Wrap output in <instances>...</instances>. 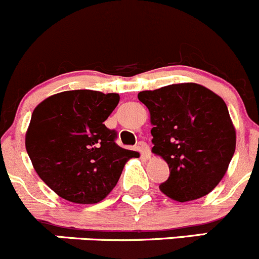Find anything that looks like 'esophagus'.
Here are the masks:
<instances>
[{"label":"esophagus","instance_id":"1","mask_svg":"<svg viewBox=\"0 0 259 259\" xmlns=\"http://www.w3.org/2000/svg\"><path fill=\"white\" fill-rule=\"evenodd\" d=\"M139 150L142 152V155L144 159H148V158L150 157V149L145 143H139Z\"/></svg>","mask_w":259,"mask_h":259}]
</instances>
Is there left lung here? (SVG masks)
<instances>
[{"label":"left lung","mask_w":259,"mask_h":259,"mask_svg":"<svg viewBox=\"0 0 259 259\" xmlns=\"http://www.w3.org/2000/svg\"><path fill=\"white\" fill-rule=\"evenodd\" d=\"M149 110L152 153L169 167L159 186L178 202L211 192L227 173L237 134L224 100L199 83H177L138 94Z\"/></svg>","instance_id":"obj_1"}]
</instances>
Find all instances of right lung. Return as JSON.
Returning <instances> with one entry per match:
<instances>
[{
    "instance_id": "add662e5",
    "label": "right lung",
    "mask_w": 259,
    "mask_h": 259,
    "mask_svg": "<svg viewBox=\"0 0 259 259\" xmlns=\"http://www.w3.org/2000/svg\"><path fill=\"white\" fill-rule=\"evenodd\" d=\"M120 101L117 94L91 90L49 96L34 109L25 147L37 176L58 196L97 204L114 190L124 165L139 153L120 148L105 126Z\"/></svg>"
}]
</instances>
